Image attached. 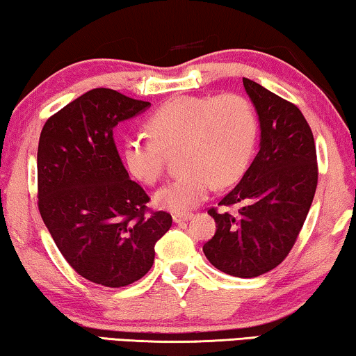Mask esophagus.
Returning a JSON list of instances; mask_svg holds the SVG:
<instances>
[{
    "label": "esophagus",
    "instance_id": "obj_1",
    "mask_svg": "<svg viewBox=\"0 0 356 356\" xmlns=\"http://www.w3.org/2000/svg\"><path fill=\"white\" fill-rule=\"evenodd\" d=\"M189 218H193V213L191 212H175L173 213V222L175 223H181V222H186Z\"/></svg>",
    "mask_w": 356,
    "mask_h": 356
}]
</instances>
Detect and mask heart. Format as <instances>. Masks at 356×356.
Wrapping results in <instances>:
<instances>
[{"label": "heart", "mask_w": 356, "mask_h": 356, "mask_svg": "<svg viewBox=\"0 0 356 356\" xmlns=\"http://www.w3.org/2000/svg\"><path fill=\"white\" fill-rule=\"evenodd\" d=\"M154 138L129 134L123 143L128 172L145 184L163 173L165 149L183 145L188 173L155 193V202L172 212H186L201 204L213 184L235 183L250 163L257 136V120L250 100L238 94L183 95L165 102L150 115Z\"/></svg>", "instance_id": "obj_1"}]
</instances>
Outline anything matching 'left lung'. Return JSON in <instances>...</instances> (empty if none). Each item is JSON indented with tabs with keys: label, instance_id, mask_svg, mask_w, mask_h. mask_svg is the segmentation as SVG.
Listing matches in <instances>:
<instances>
[{
	"label": "left lung",
	"instance_id": "8db88e82",
	"mask_svg": "<svg viewBox=\"0 0 356 356\" xmlns=\"http://www.w3.org/2000/svg\"><path fill=\"white\" fill-rule=\"evenodd\" d=\"M259 116V152L218 206L241 204L238 213H209L216 235L202 246L209 262L228 275L251 279L289 256L318 186L316 145L300 108L243 77Z\"/></svg>",
	"mask_w": 356,
	"mask_h": 356
}]
</instances>
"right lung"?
Instances as JSON below:
<instances>
[{
	"mask_svg": "<svg viewBox=\"0 0 356 356\" xmlns=\"http://www.w3.org/2000/svg\"><path fill=\"white\" fill-rule=\"evenodd\" d=\"M111 89H92L47 120L37 152L38 211L72 269L120 289L143 279L172 216L149 211L129 179L113 128L149 108Z\"/></svg>",
	"mask_w": 356,
	"mask_h": 356,
	"instance_id": "add662e5",
	"label": "right lung"
}]
</instances>
